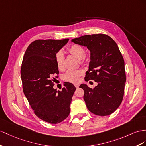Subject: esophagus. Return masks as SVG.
Returning <instances> with one entry per match:
<instances>
[{
    "mask_svg": "<svg viewBox=\"0 0 146 146\" xmlns=\"http://www.w3.org/2000/svg\"><path fill=\"white\" fill-rule=\"evenodd\" d=\"M74 86H75L76 88H79V84H74Z\"/></svg>",
    "mask_w": 146,
    "mask_h": 146,
    "instance_id": "obj_1",
    "label": "esophagus"
}]
</instances>
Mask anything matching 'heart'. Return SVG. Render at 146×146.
<instances>
[{
	"instance_id": "1",
	"label": "heart",
	"mask_w": 146,
	"mask_h": 146,
	"mask_svg": "<svg viewBox=\"0 0 146 146\" xmlns=\"http://www.w3.org/2000/svg\"><path fill=\"white\" fill-rule=\"evenodd\" d=\"M68 51L78 59H82L84 57L85 50L84 48L78 44H73L71 46L68 48ZM63 62H64V55L62 51H59L55 57L56 65L59 70L63 68ZM83 72L81 70H70L65 73L64 79L72 83H77L79 81L80 78Z\"/></svg>"
}]
</instances>
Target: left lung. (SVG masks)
Masks as SVG:
<instances>
[{
    "label": "left lung",
    "mask_w": 146,
    "mask_h": 146,
    "mask_svg": "<svg viewBox=\"0 0 146 146\" xmlns=\"http://www.w3.org/2000/svg\"><path fill=\"white\" fill-rule=\"evenodd\" d=\"M90 51L89 70L86 81L92 80L98 85L92 89L86 84L84 100L91 113L99 116L111 114L120 105L126 83L125 62L113 39L104 34L85 35L72 40Z\"/></svg>",
    "instance_id": "obj_1"
}]
</instances>
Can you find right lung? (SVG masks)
<instances>
[{"instance_id":"1","label":"right lung","mask_w":146,"mask_h":146,"mask_svg":"<svg viewBox=\"0 0 146 146\" xmlns=\"http://www.w3.org/2000/svg\"><path fill=\"white\" fill-rule=\"evenodd\" d=\"M68 40H35L28 47L22 62L21 78L26 98L37 117L51 124H57L68 117L76 90L68 82L61 91L53 88V76L59 73L56 54Z\"/></svg>"}]
</instances>
